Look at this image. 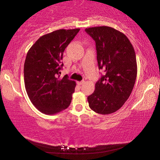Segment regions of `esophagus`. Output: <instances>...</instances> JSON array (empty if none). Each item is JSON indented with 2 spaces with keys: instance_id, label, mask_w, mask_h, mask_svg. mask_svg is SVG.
Listing matches in <instances>:
<instances>
[{
  "instance_id": "34e87169",
  "label": "esophagus",
  "mask_w": 160,
  "mask_h": 160,
  "mask_svg": "<svg viewBox=\"0 0 160 160\" xmlns=\"http://www.w3.org/2000/svg\"><path fill=\"white\" fill-rule=\"evenodd\" d=\"M77 83H78V85H83L84 83H85V81H81V82H78Z\"/></svg>"
}]
</instances>
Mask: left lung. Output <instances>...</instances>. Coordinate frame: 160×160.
<instances>
[{"label":"left lung","instance_id":"obj_1","mask_svg":"<svg viewBox=\"0 0 160 160\" xmlns=\"http://www.w3.org/2000/svg\"><path fill=\"white\" fill-rule=\"evenodd\" d=\"M85 32L95 41L99 68L105 72L88 97L89 107L97 113L110 114L123 106L134 87L138 70L134 48L125 34L111 27Z\"/></svg>","mask_w":160,"mask_h":160}]
</instances>
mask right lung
<instances>
[{
  "label": "right lung",
  "mask_w": 160,
  "mask_h": 160,
  "mask_svg": "<svg viewBox=\"0 0 160 160\" xmlns=\"http://www.w3.org/2000/svg\"><path fill=\"white\" fill-rule=\"evenodd\" d=\"M79 28L58 29L42 36L27 53L24 80L29 99L37 109L48 115L69 107L76 83L68 75L59 77L65 48Z\"/></svg>",
  "instance_id": "obj_1"
}]
</instances>
